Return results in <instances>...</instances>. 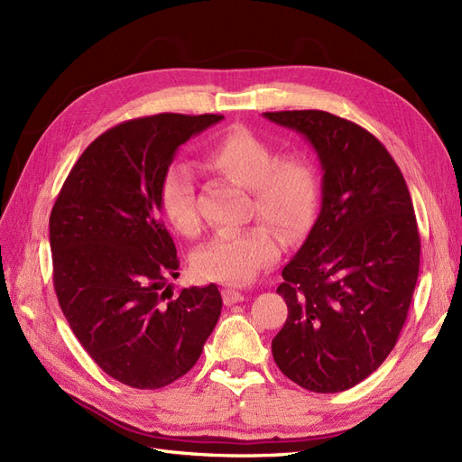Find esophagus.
<instances>
[{
  "mask_svg": "<svg viewBox=\"0 0 462 462\" xmlns=\"http://www.w3.org/2000/svg\"><path fill=\"white\" fill-rule=\"evenodd\" d=\"M241 300H245V292L236 289H223V302L226 304H236Z\"/></svg>",
  "mask_w": 462,
  "mask_h": 462,
  "instance_id": "1",
  "label": "esophagus"
}]
</instances>
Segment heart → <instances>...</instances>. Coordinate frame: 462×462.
Masks as SVG:
<instances>
[{"mask_svg":"<svg viewBox=\"0 0 462 462\" xmlns=\"http://www.w3.org/2000/svg\"><path fill=\"white\" fill-rule=\"evenodd\" d=\"M206 163L250 190V214L262 216L287 236L309 227L319 204V173L302 152L277 156V148L246 127H235L208 148ZM165 217L187 236L200 231L197 177L185 162L167 165L160 185ZM282 254V239L258 221L239 231H223L192 256L200 277L245 285Z\"/></svg>","mask_w":462,"mask_h":462,"instance_id":"b5f03b06","label":"heart"}]
</instances>
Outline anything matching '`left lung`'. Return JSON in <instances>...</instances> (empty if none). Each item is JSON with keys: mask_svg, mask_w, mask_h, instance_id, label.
Instances as JSON below:
<instances>
[{"mask_svg": "<svg viewBox=\"0 0 462 462\" xmlns=\"http://www.w3.org/2000/svg\"><path fill=\"white\" fill-rule=\"evenodd\" d=\"M309 138L321 165V209L277 292L289 316L275 365L316 393H339L382 366L407 319L420 235L395 160L360 125L319 109L265 111Z\"/></svg>", "mask_w": 462, "mask_h": 462, "instance_id": "left-lung-1", "label": "left lung"}]
</instances>
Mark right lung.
<instances>
[{
  "label": "right lung",
  "mask_w": 462,
  "mask_h": 462,
  "mask_svg": "<svg viewBox=\"0 0 462 462\" xmlns=\"http://www.w3.org/2000/svg\"><path fill=\"white\" fill-rule=\"evenodd\" d=\"M223 116L160 114L111 127L82 152L50 216L53 287L85 351L114 380L160 389L202 355L217 285L183 289L160 185L175 152Z\"/></svg>",
  "instance_id": "right-lung-1"
}]
</instances>
